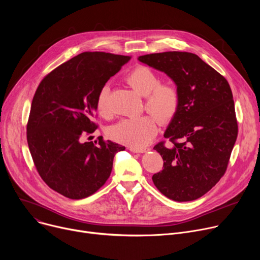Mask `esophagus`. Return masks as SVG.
Returning a JSON list of instances; mask_svg holds the SVG:
<instances>
[{
	"label": "esophagus",
	"mask_w": 260,
	"mask_h": 260,
	"mask_svg": "<svg viewBox=\"0 0 260 260\" xmlns=\"http://www.w3.org/2000/svg\"><path fill=\"white\" fill-rule=\"evenodd\" d=\"M129 151H132L133 153H146L148 151L147 147H134L131 146Z\"/></svg>",
	"instance_id": "esophagus-1"
}]
</instances>
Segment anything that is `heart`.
I'll return each mask as SVG.
<instances>
[{
  "mask_svg": "<svg viewBox=\"0 0 260 260\" xmlns=\"http://www.w3.org/2000/svg\"><path fill=\"white\" fill-rule=\"evenodd\" d=\"M125 81L142 97H145V108L161 122H169L178 111L180 97L173 84L161 83L160 77L146 66H137L131 71ZM109 88L104 85L97 97V109L101 116L109 115ZM157 121L152 115L122 119L108 128L113 140L134 147H140L151 141L157 133Z\"/></svg>",
  "mask_w": 260,
  "mask_h": 260,
  "instance_id": "obj_1",
  "label": "heart"
}]
</instances>
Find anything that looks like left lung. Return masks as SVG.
I'll return each instance as SVG.
<instances>
[{
	"instance_id": "8db88e82",
	"label": "left lung",
	"mask_w": 260,
	"mask_h": 260,
	"mask_svg": "<svg viewBox=\"0 0 260 260\" xmlns=\"http://www.w3.org/2000/svg\"><path fill=\"white\" fill-rule=\"evenodd\" d=\"M138 60L167 74L180 97L165 133L172 144L159 142L154 147L163 159V170L153 175V182L172 200L198 199L224 175L236 142L231 87L224 77L192 52L151 53Z\"/></svg>"
}]
</instances>
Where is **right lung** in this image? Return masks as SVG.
Returning <instances> with one entry per match:
<instances>
[{
	"instance_id": "right-lung-1",
	"label": "right lung",
	"mask_w": 260,
	"mask_h": 260,
	"mask_svg": "<svg viewBox=\"0 0 260 260\" xmlns=\"http://www.w3.org/2000/svg\"><path fill=\"white\" fill-rule=\"evenodd\" d=\"M129 59L82 52L49 73L37 88L27 142L41 178L67 198L83 199L97 192L112 173L115 154L125 149L109 140L83 143L81 137L97 129L92 120L98 93Z\"/></svg>"
}]
</instances>
